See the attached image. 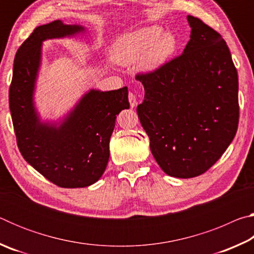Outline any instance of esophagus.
I'll list each match as a JSON object with an SVG mask.
<instances>
[{
	"instance_id": "esophagus-1",
	"label": "esophagus",
	"mask_w": 254,
	"mask_h": 254,
	"mask_svg": "<svg viewBox=\"0 0 254 254\" xmlns=\"http://www.w3.org/2000/svg\"><path fill=\"white\" fill-rule=\"evenodd\" d=\"M128 102H130V106L131 107H135L137 105V100L134 93L130 92L128 93Z\"/></svg>"
}]
</instances>
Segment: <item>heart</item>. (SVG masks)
Wrapping results in <instances>:
<instances>
[{"mask_svg":"<svg viewBox=\"0 0 254 254\" xmlns=\"http://www.w3.org/2000/svg\"><path fill=\"white\" fill-rule=\"evenodd\" d=\"M177 41L158 25L128 33L114 46L113 57L123 65H132L142 59L145 68L152 69L165 64L175 53Z\"/></svg>","mask_w":254,"mask_h":254,"instance_id":"b5f03b06","label":"heart"}]
</instances>
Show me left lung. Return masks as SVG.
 Returning <instances> with one entry per match:
<instances>
[{"label": "left lung", "mask_w": 254, "mask_h": 254, "mask_svg": "<svg viewBox=\"0 0 254 254\" xmlns=\"http://www.w3.org/2000/svg\"><path fill=\"white\" fill-rule=\"evenodd\" d=\"M184 53L139 72L144 100L137 115L160 168L177 178L207 171L231 144L239 126V79L229 47L216 30L188 15Z\"/></svg>", "instance_id": "1"}]
</instances>
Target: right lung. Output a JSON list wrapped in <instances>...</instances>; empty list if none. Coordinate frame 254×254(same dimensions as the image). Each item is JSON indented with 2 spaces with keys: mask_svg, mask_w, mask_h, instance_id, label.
<instances>
[{
  "mask_svg": "<svg viewBox=\"0 0 254 254\" xmlns=\"http://www.w3.org/2000/svg\"><path fill=\"white\" fill-rule=\"evenodd\" d=\"M60 20L40 25L16 51L8 104L16 144L25 161L63 188L87 187L104 173L117 115L130 107L127 87L91 91L59 127L39 122L32 93L40 65L41 42L83 31Z\"/></svg>",
  "mask_w": 254,
  "mask_h": 254,
  "instance_id": "add662e5",
  "label": "right lung"
}]
</instances>
